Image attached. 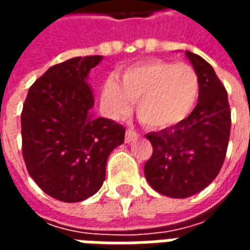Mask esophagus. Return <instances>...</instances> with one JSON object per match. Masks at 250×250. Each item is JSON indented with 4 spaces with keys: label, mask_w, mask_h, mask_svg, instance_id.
Segmentation results:
<instances>
[{
    "label": "esophagus",
    "mask_w": 250,
    "mask_h": 250,
    "mask_svg": "<svg viewBox=\"0 0 250 250\" xmlns=\"http://www.w3.org/2000/svg\"><path fill=\"white\" fill-rule=\"evenodd\" d=\"M136 138H138V134L134 130L128 128L125 131V143H131L132 141H135Z\"/></svg>",
    "instance_id": "obj_1"
}]
</instances>
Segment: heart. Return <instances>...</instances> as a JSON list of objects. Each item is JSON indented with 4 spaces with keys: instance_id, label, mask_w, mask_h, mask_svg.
<instances>
[{
    "instance_id": "obj_1",
    "label": "heart",
    "mask_w": 250,
    "mask_h": 250,
    "mask_svg": "<svg viewBox=\"0 0 250 250\" xmlns=\"http://www.w3.org/2000/svg\"><path fill=\"white\" fill-rule=\"evenodd\" d=\"M120 84L108 79L102 89V105L114 119L128 115L132 102L143 125L168 128L182 123L197 104L199 79L185 62L148 60L125 68Z\"/></svg>"
}]
</instances>
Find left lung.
<instances>
[{
  "label": "left lung",
  "mask_w": 250,
  "mask_h": 250,
  "mask_svg": "<svg viewBox=\"0 0 250 250\" xmlns=\"http://www.w3.org/2000/svg\"><path fill=\"white\" fill-rule=\"evenodd\" d=\"M199 79L198 103L174 127L150 132L151 158L145 175L151 188L171 198H188L209 186L225 161L230 136L228 92L213 66L186 51Z\"/></svg>",
  "instance_id": "left-lung-1"
}]
</instances>
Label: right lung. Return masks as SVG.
<instances>
[{
	"instance_id": "1",
	"label": "right lung",
	"mask_w": 250,
	"mask_h": 250,
	"mask_svg": "<svg viewBox=\"0 0 250 250\" xmlns=\"http://www.w3.org/2000/svg\"><path fill=\"white\" fill-rule=\"evenodd\" d=\"M102 56L73 57L51 66L28 91L21 112L22 155L41 190L80 202L102 188L105 163L125 142V128L91 114L89 71Z\"/></svg>"
}]
</instances>
